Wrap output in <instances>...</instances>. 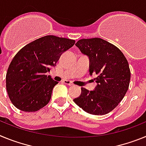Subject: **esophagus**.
I'll return each mask as SVG.
<instances>
[{"label": "esophagus", "instance_id": "1", "mask_svg": "<svg viewBox=\"0 0 146 146\" xmlns=\"http://www.w3.org/2000/svg\"><path fill=\"white\" fill-rule=\"evenodd\" d=\"M63 82L65 83L66 85H68V86H72V85H73L72 82H71V81L69 80H63Z\"/></svg>", "mask_w": 146, "mask_h": 146}]
</instances>
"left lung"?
Instances as JSON below:
<instances>
[{
    "label": "left lung",
    "instance_id": "left-lung-1",
    "mask_svg": "<svg viewBox=\"0 0 146 146\" xmlns=\"http://www.w3.org/2000/svg\"><path fill=\"white\" fill-rule=\"evenodd\" d=\"M90 60V74H96L97 86L94 91L82 88L74 102L86 113L105 115L116 108L124 97L129 86L128 61L121 50L100 38H82L76 43Z\"/></svg>",
    "mask_w": 146,
    "mask_h": 146
}]
</instances>
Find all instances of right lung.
I'll list each match as a JSON object with an SVG mask.
<instances>
[{"instance_id":"add662e5","label":"right lung","mask_w":146,"mask_h":146,"mask_svg":"<svg viewBox=\"0 0 146 146\" xmlns=\"http://www.w3.org/2000/svg\"><path fill=\"white\" fill-rule=\"evenodd\" d=\"M74 43L73 39L48 35L26 44L15 55L6 72V85L17 109L36 112L48 104L58 82L45 73Z\"/></svg>"}]
</instances>
